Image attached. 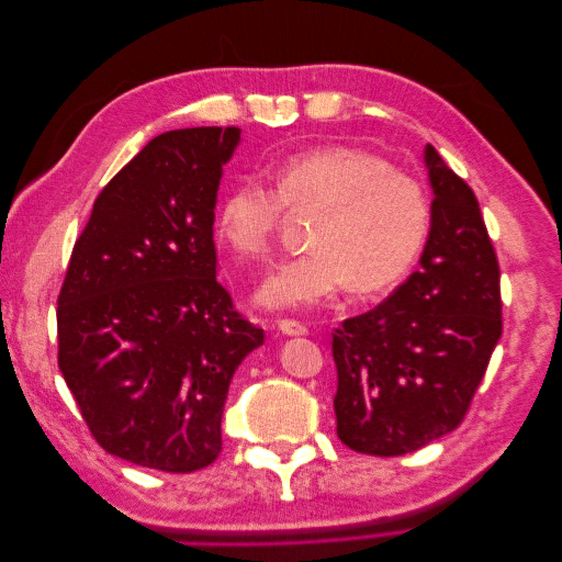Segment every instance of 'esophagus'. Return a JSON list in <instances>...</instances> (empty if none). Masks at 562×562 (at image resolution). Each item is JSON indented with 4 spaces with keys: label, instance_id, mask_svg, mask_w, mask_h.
<instances>
[{
    "label": "esophagus",
    "instance_id": "34e87169",
    "mask_svg": "<svg viewBox=\"0 0 562 562\" xmlns=\"http://www.w3.org/2000/svg\"><path fill=\"white\" fill-rule=\"evenodd\" d=\"M279 330L288 337H300V335H307V326H302L300 321H293V318H283L279 321Z\"/></svg>",
    "mask_w": 562,
    "mask_h": 562
}]
</instances>
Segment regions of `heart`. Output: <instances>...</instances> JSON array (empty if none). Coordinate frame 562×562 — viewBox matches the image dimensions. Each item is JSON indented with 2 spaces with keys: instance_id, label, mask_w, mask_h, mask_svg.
I'll use <instances>...</instances> for the list:
<instances>
[{
  "instance_id": "1",
  "label": "heart",
  "mask_w": 562,
  "mask_h": 562,
  "mask_svg": "<svg viewBox=\"0 0 562 562\" xmlns=\"http://www.w3.org/2000/svg\"><path fill=\"white\" fill-rule=\"evenodd\" d=\"M318 209L312 250L288 258L262 281L269 310H312L351 283L375 293L398 283L427 244L431 203L424 184L359 147L330 145L288 157L277 190L246 176L227 192L217 234L241 258H260L274 241L283 211Z\"/></svg>"
}]
</instances>
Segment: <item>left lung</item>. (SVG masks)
<instances>
[{"instance_id": "1", "label": "left lung", "mask_w": 562, "mask_h": 562, "mask_svg": "<svg viewBox=\"0 0 562 562\" xmlns=\"http://www.w3.org/2000/svg\"><path fill=\"white\" fill-rule=\"evenodd\" d=\"M431 227L413 271L333 335L337 436L398 457L462 424L502 337L499 265L471 187L424 147Z\"/></svg>"}]
</instances>
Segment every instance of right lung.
Instances as JSON below:
<instances>
[{"mask_svg":"<svg viewBox=\"0 0 562 562\" xmlns=\"http://www.w3.org/2000/svg\"><path fill=\"white\" fill-rule=\"evenodd\" d=\"M236 126L157 135L93 203L58 297V366L110 454L213 464L229 382L265 330L215 279V203Z\"/></svg>","mask_w":562,"mask_h":562,"instance_id":"right-lung-1","label":"right lung"}]
</instances>
